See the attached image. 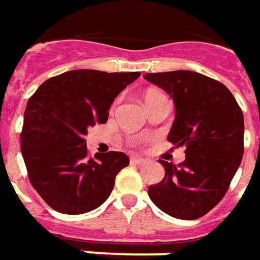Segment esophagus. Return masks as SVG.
Listing matches in <instances>:
<instances>
[{
  "label": "esophagus",
  "instance_id": "34e87169",
  "mask_svg": "<svg viewBox=\"0 0 260 260\" xmlns=\"http://www.w3.org/2000/svg\"><path fill=\"white\" fill-rule=\"evenodd\" d=\"M130 162L134 164V165H143V164H145V159L140 158V156H133V158L130 159Z\"/></svg>",
  "mask_w": 260,
  "mask_h": 260
}]
</instances>
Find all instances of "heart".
Here are the masks:
<instances>
[{"instance_id": "b5f03b06", "label": "heart", "mask_w": 260, "mask_h": 260, "mask_svg": "<svg viewBox=\"0 0 260 260\" xmlns=\"http://www.w3.org/2000/svg\"><path fill=\"white\" fill-rule=\"evenodd\" d=\"M162 93H154V92H148L147 95H145V101H148V99H152V98L155 96H161Z\"/></svg>"}]
</instances>
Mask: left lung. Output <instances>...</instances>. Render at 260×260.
<instances>
[{
    "instance_id": "left-lung-1",
    "label": "left lung",
    "mask_w": 260,
    "mask_h": 260,
    "mask_svg": "<svg viewBox=\"0 0 260 260\" xmlns=\"http://www.w3.org/2000/svg\"><path fill=\"white\" fill-rule=\"evenodd\" d=\"M144 78L174 99L168 141L186 148L178 167L159 159L165 178L148 187V196L171 217L200 218L221 202L242 161V110L224 84L194 71L151 73Z\"/></svg>"
}]
</instances>
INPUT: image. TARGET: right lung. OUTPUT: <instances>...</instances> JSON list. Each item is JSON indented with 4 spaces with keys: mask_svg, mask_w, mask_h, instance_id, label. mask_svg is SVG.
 Wrapping results in <instances>:
<instances>
[{
    "mask_svg": "<svg viewBox=\"0 0 260 260\" xmlns=\"http://www.w3.org/2000/svg\"><path fill=\"white\" fill-rule=\"evenodd\" d=\"M140 73L73 70L51 77L27 101L21 151L40 198L62 214H84L106 202L124 152L88 155V128L108 121L115 98Z\"/></svg>",
    "mask_w": 260,
    "mask_h": 260,
    "instance_id": "right-lung-1",
    "label": "right lung"
}]
</instances>
